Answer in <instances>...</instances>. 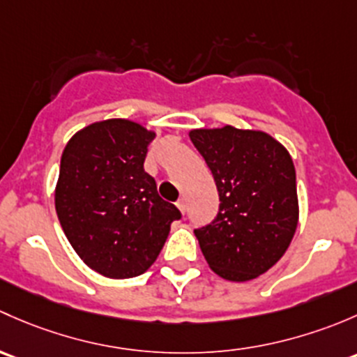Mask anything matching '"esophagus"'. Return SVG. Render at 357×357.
Instances as JSON below:
<instances>
[{
    "mask_svg": "<svg viewBox=\"0 0 357 357\" xmlns=\"http://www.w3.org/2000/svg\"><path fill=\"white\" fill-rule=\"evenodd\" d=\"M177 208L180 209V213H182V215L185 213V199H183V197H182V199L177 201Z\"/></svg>",
    "mask_w": 357,
    "mask_h": 357,
    "instance_id": "obj_1",
    "label": "esophagus"
}]
</instances>
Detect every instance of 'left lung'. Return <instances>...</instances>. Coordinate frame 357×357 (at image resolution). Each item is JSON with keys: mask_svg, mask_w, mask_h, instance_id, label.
<instances>
[{"mask_svg": "<svg viewBox=\"0 0 357 357\" xmlns=\"http://www.w3.org/2000/svg\"><path fill=\"white\" fill-rule=\"evenodd\" d=\"M189 137L220 194L215 222L194 230L206 263L225 280L258 278L285 255L299 223L292 156L255 128H192Z\"/></svg>", "mask_w": 357, "mask_h": 357, "instance_id": "8db88e82", "label": "left lung"}]
</instances>
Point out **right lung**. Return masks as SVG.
Masks as SVG:
<instances>
[{"mask_svg": "<svg viewBox=\"0 0 357 357\" xmlns=\"http://www.w3.org/2000/svg\"><path fill=\"white\" fill-rule=\"evenodd\" d=\"M156 132L127 119L86 125L61 153L54 187L58 220L79 258L108 278L151 268L180 211L144 172Z\"/></svg>", "mask_w": 357, "mask_h": 357, "instance_id": "add662e5", "label": "right lung"}]
</instances>
